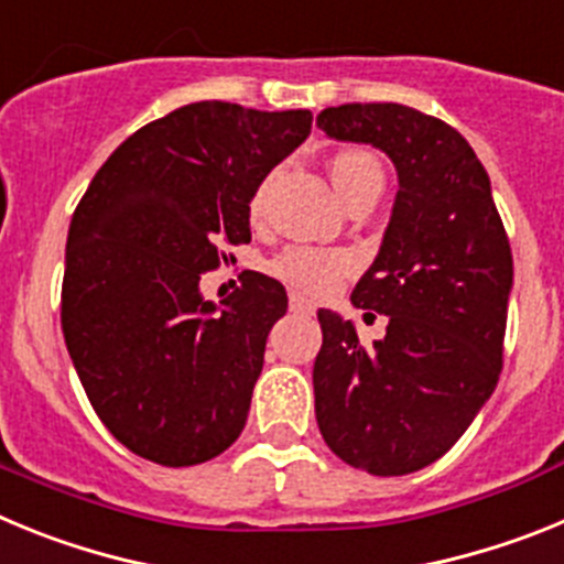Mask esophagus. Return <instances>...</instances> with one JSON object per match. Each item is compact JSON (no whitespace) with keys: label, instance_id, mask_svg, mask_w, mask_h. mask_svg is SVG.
Returning a JSON list of instances; mask_svg holds the SVG:
<instances>
[{"label":"esophagus","instance_id":"34e87169","mask_svg":"<svg viewBox=\"0 0 564 564\" xmlns=\"http://www.w3.org/2000/svg\"><path fill=\"white\" fill-rule=\"evenodd\" d=\"M291 311L299 313V316H313V305L305 296H299V293H291Z\"/></svg>","mask_w":564,"mask_h":564}]
</instances>
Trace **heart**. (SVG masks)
Here are the masks:
<instances>
[{
	"instance_id": "1",
	"label": "heart",
	"mask_w": 564,
	"mask_h": 564,
	"mask_svg": "<svg viewBox=\"0 0 564 564\" xmlns=\"http://www.w3.org/2000/svg\"><path fill=\"white\" fill-rule=\"evenodd\" d=\"M381 174L376 158L364 149H341L330 158V177L336 183L338 194L347 197L350 188L358 181ZM262 194L265 186H259L251 197V217H259L262 208ZM273 276L293 288V291L305 293V296H325L336 291L344 279L356 271V259L347 251H330V248H313V246H291L271 259Z\"/></svg>"
}]
</instances>
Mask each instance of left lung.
I'll return each mask as SVG.
<instances>
[{
  "label": "left lung",
  "instance_id": "8db88e82",
  "mask_svg": "<svg viewBox=\"0 0 564 564\" xmlns=\"http://www.w3.org/2000/svg\"><path fill=\"white\" fill-rule=\"evenodd\" d=\"M338 141L372 143L398 169L381 251L352 305L390 316L367 350L352 322L318 311L316 421L350 466L410 475L443 457L495 392L514 259L475 149L403 104H341L316 115Z\"/></svg>",
  "mask_w": 564,
  "mask_h": 564
}]
</instances>
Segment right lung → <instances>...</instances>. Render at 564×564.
Here are the masks:
<instances>
[{"label":"right lung","mask_w":564,"mask_h":564,"mask_svg":"<svg viewBox=\"0 0 564 564\" xmlns=\"http://www.w3.org/2000/svg\"><path fill=\"white\" fill-rule=\"evenodd\" d=\"M311 121V109L188 104L129 134L76 206L64 341L96 415L134 455L197 466L246 426L285 288L248 273L217 311L197 285L223 248L251 242L248 203Z\"/></svg>","instance_id":"1"}]
</instances>
